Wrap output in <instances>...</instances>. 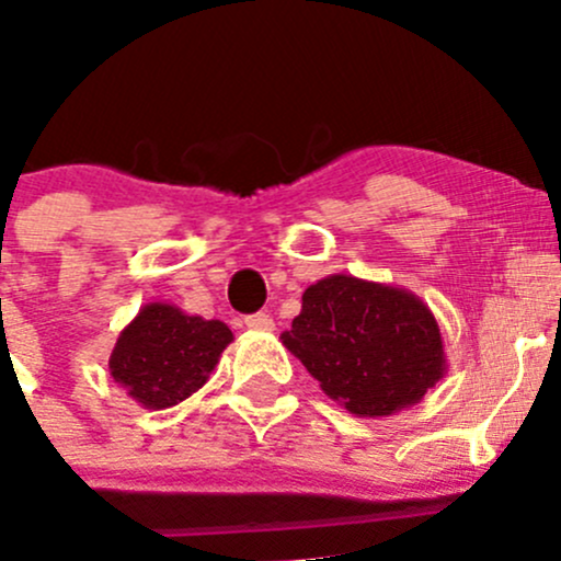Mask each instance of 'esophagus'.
I'll list each match as a JSON object with an SVG mask.
<instances>
[{"label": "esophagus", "instance_id": "obj_1", "mask_svg": "<svg viewBox=\"0 0 561 561\" xmlns=\"http://www.w3.org/2000/svg\"><path fill=\"white\" fill-rule=\"evenodd\" d=\"M243 323H247V329L252 331H274V318H271L268 312L249 314V318H243Z\"/></svg>", "mask_w": 561, "mask_h": 561}]
</instances>
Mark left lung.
<instances>
[{
    "mask_svg": "<svg viewBox=\"0 0 561 561\" xmlns=\"http://www.w3.org/2000/svg\"><path fill=\"white\" fill-rule=\"evenodd\" d=\"M282 345L356 416L416 405L447 373L436 314L405 287L331 274L304 290Z\"/></svg>",
    "mask_w": 561,
    "mask_h": 561,
    "instance_id": "left-lung-1",
    "label": "left lung"
}]
</instances>
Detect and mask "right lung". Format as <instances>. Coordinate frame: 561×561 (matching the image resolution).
<instances>
[{
	"label": "right lung",
	"instance_id": "add662e5",
	"mask_svg": "<svg viewBox=\"0 0 561 561\" xmlns=\"http://www.w3.org/2000/svg\"><path fill=\"white\" fill-rule=\"evenodd\" d=\"M232 331L167 301L145 304L108 356L114 383L150 411L178 405L208 383Z\"/></svg>",
	"mask_w": 561,
	"mask_h": 561
}]
</instances>
